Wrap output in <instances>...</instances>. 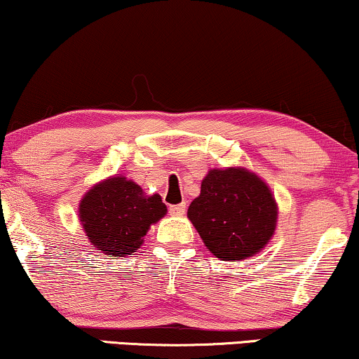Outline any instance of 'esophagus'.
Wrapping results in <instances>:
<instances>
[{"label":"esophagus","instance_id":"1","mask_svg":"<svg viewBox=\"0 0 359 359\" xmlns=\"http://www.w3.org/2000/svg\"><path fill=\"white\" fill-rule=\"evenodd\" d=\"M168 210H170L171 215H178V217L180 215H184L186 202H181V204H176V205H170Z\"/></svg>","mask_w":359,"mask_h":359}]
</instances>
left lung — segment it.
Here are the masks:
<instances>
[{"mask_svg":"<svg viewBox=\"0 0 359 359\" xmlns=\"http://www.w3.org/2000/svg\"><path fill=\"white\" fill-rule=\"evenodd\" d=\"M188 217L214 256L241 261L272 238L277 204L267 184L248 170H210Z\"/></svg>","mask_w":359,"mask_h":359,"instance_id":"left-lung-1","label":"left lung"}]
</instances>
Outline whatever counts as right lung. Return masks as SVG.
I'll use <instances>...</instances> for the list:
<instances>
[{"label": "right lung", "mask_w": 359, "mask_h": 359, "mask_svg": "<svg viewBox=\"0 0 359 359\" xmlns=\"http://www.w3.org/2000/svg\"><path fill=\"white\" fill-rule=\"evenodd\" d=\"M167 214L158 194L144 196L139 184L115 176L87 192L79 218L93 248L110 257L136 252L152 223Z\"/></svg>", "instance_id": "add662e5"}]
</instances>
